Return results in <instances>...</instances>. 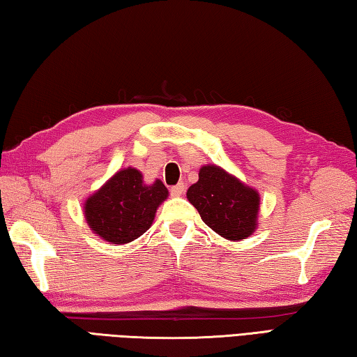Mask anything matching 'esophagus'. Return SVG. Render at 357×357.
Returning a JSON list of instances; mask_svg holds the SVG:
<instances>
[{
  "instance_id": "esophagus-1",
  "label": "esophagus",
  "mask_w": 357,
  "mask_h": 357,
  "mask_svg": "<svg viewBox=\"0 0 357 357\" xmlns=\"http://www.w3.org/2000/svg\"><path fill=\"white\" fill-rule=\"evenodd\" d=\"M183 191H185V185L178 183V185L171 188V195H172V197H180V195L183 194Z\"/></svg>"
}]
</instances>
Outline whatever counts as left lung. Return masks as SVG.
I'll return each mask as SVG.
<instances>
[{
    "mask_svg": "<svg viewBox=\"0 0 357 357\" xmlns=\"http://www.w3.org/2000/svg\"><path fill=\"white\" fill-rule=\"evenodd\" d=\"M186 197L211 229L232 242L246 238L257 228V191L219 166H202L199 181L189 186Z\"/></svg>",
    "mask_w": 357,
    "mask_h": 357,
    "instance_id": "8db88e82",
    "label": "left lung"
}]
</instances>
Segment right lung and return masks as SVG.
<instances>
[{
    "label": "right lung",
    "instance_id": "add662e5",
    "mask_svg": "<svg viewBox=\"0 0 357 357\" xmlns=\"http://www.w3.org/2000/svg\"><path fill=\"white\" fill-rule=\"evenodd\" d=\"M168 197V189L160 180L143 183L135 168L121 169L84 202V217L93 234L109 243H129L144 234Z\"/></svg>",
    "mask_w": 357,
    "mask_h": 357
}]
</instances>
